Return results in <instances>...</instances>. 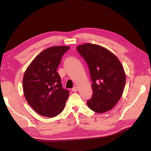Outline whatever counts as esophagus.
<instances>
[{
  "label": "esophagus",
  "instance_id": "34e87169",
  "mask_svg": "<svg viewBox=\"0 0 151 151\" xmlns=\"http://www.w3.org/2000/svg\"><path fill=\"white\" fill-rule=\"evenodd\" d=\"M72 91H73V92H77V91H78V87H74V88H72Z\"/></svg>",
  "mask_w": 151,
  "mask_h": 151
}]
</instances>
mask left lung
Instances as JSON below:
<instances>
[{
  "label": "left lung",
  "mask_w": 151,
  "mask_h": 151,
  "mask_svg": "<svg viewBox=\"0 0 151 151\" xmlns=\"http://www.w3.org/2000/svg\"><path fill=\"white\" fill-rule=\"evenodd\" d=\"M77 50L89 68L92 96L87 106L97 113H104L116 105L123 93L126 73L121 62L110 50L97 44L78 45Z\"/></svg>",
  "instance_id": "left-lung-1"
}]
</instances>
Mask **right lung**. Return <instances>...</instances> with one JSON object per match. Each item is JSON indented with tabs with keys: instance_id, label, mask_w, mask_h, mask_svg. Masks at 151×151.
<instances>
[{
	"instance_id": "add662e5",
	"label": "right lung",
	"mask_w": 151,
	"mask_h": 151,
	"mask_svg": "<svg viewBox=\"0 0 151 151\" xmlns=\"http://www.w3.org/2000/svg\"><path fill=\"white\" fill-rule=\"evenodd\" d=\"M68 46H54L36 56L25 71L23 91L26 101L39 115L54 117L64 110L69 92L62 88L57 72Z\"/></svg>"
}]
</instances>
